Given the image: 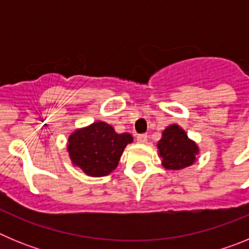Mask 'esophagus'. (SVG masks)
<instances>
[{
    "instance_id": "34e87169",
    "label": "esophagus",
    "mask_w": 249,
    "mask_h": 249,
    "mask_svg": "<svg viewBox=\"0 0 249 249\" xmlns=\"http://www.w3.org/2000/svg\"><path fill=\"white\" fill-rule=\"evenodd\" d=\"M147 138H148V136L146 133H140V135H137V141L140 143H146Z\"/></svg>"
}]
</instances>
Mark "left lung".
<instances>
[{"mask_svg":"<svg viewBox=\"0 0 249 249\" xmlns=\"http://www.w3.org/2000/svg\"><path fill=\"white\" fill-rule=\"evenodd\" d=\"M164 168L181 169L195 162L198 147L187 138L186 132L176 124L164 129L157 144Z\"/></svg>","mask_w":249,"mask_h":249,"instance_id":"1","label":"left lung"}]
</instances>
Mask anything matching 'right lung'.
Listing matches in <instances>:
<instances>
[{
    "label": "right lung",
    "instance_id": "1",
    "mask_svg": "<svg viewBox=\"0 0 249 249\" xmlns=\"http://www.w3.org/2000/svg\"><path fill=\"white\" fill-rule=\"evenodd\" d=\"M131 142L128 133L118 135L107 123L96 122L70 136L68 151L72 162L86 175L102 177L117 167L123 149Z\"/></svg>",
    "mask_w": 249,
    "mask_h": 249
}]
</instances>
